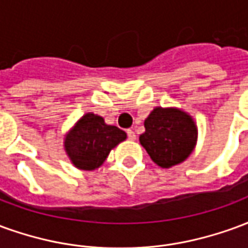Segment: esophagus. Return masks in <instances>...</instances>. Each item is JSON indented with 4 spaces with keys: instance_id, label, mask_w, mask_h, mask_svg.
I'll return each instance as SVG.
<instances>
[{
    "instance_id": "34e87169",
    "label": "esophagus",
    "mask_w": 248,
    "mask_h": 248,
    "mask_svg": "<svg viewBox=\"0 0 248 248\" xmlns=\"http://www.w3.org/2000/svg\"><path fill=\"white\" fill-rule=\"evenodd\" d=\"M127 137H129L130 140H137V135L133 130H127Z\"/></svg>"
}]
</instances>
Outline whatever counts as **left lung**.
<instances>
[{
    "label": "left lung",
    "instance_id": "1",
    "mask_svg": "<svg viewBox=\"0 0 248 248\" xmlns=\"http://www.w3.org/2000/svg\"><path fill=\"white\" fill-rule=\"evenodd\" d=\"M197 140L195 121L179 108H154L145 119V133L140 135V145L162 169H171L186 161Z\"/></svg>",
    "mask_w": 248,
    "mask_h": 248
}]
</instances>
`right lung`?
<instances>
[{
  "label": "right lung",
  "instance_id": "right-lung-1",
  "mask_svg": "<svg viewBox=\"0 0 248 248\" xmlns=\"http://www.w3.org/2000/svg\"><path fill=\"white\" fill-rule=\"evenodd\" d=\"M126 138L124 130L108 124L101 115L86 113L66 133L63 149L73 166L93 171L102 166L110 151Z\"/></svg>",
  "mask_w": 248,
  "mask_h": 248
}]
</instances>
